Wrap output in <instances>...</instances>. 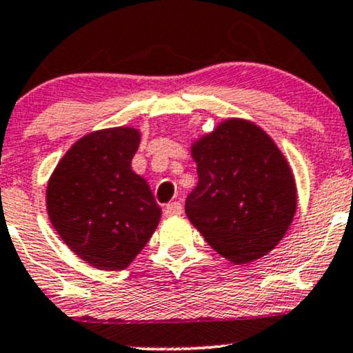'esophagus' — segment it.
<instances>
[{
  "label": "esophagus",
  "instance_id": "34e87169",
  "mask_svg": "<svg viewBox=\"0 0 353 353\" xmlns=\"http://www.w3.org/2000/svg\"><path fill=\"white\" fill-rule=\"evenodd\" d=\"M165 215L167 216H174V215H181L183 213V205H181L179 201H174V203H169V205L165 206Z\"/></svg>",
  "mask_w": 353,
  "mask_h": 353
}]
</instances>
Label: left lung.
<instances>
[{"label":"left lung","instance_id":"8db88e82","mask_svg":"<svg viewBox=\"0 0 353 353\" xmlns=\"http://www.w3.org/2000/svg\"><path fill=\"white\" fill-rule=\"evenodd\" d=\"M198 186L186 215L219 254L237 265L268 254L295 215L297 191L285 157L259 126L229 119L191 147Z\"/></svg>","mask_w":353,"mask_h":353}]
</instances>
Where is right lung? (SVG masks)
Listing matches in <instances>:
<instances>
[{
    "mask_svg": "<svg viewBox=\"0 0 353 353\" xmlns=\"http://www.w3.org/2000/svg\"><path fill=\"white\" fill-rule=\"evenodd\" d=\"M140 145L133 128L80 138L48 184L52 227L78 258L99 270H124L145 248L162 210L150 186L133 172Z\"/></svg>",
    "mask_w": 353,
    "mask_h": 353,
    "instance_id": "obj_1",
    "label": "right lung"
}]
</instances>
